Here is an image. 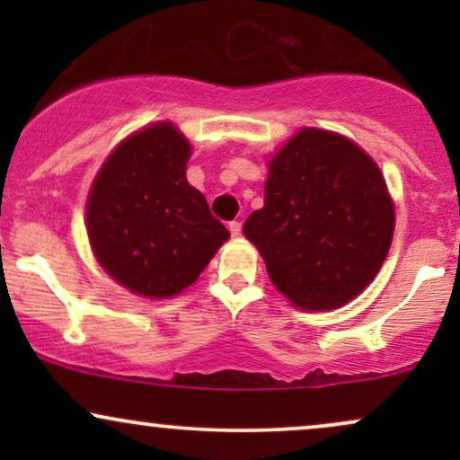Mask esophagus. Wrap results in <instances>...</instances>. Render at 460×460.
Segmentation results:
<instances>
[{"label": "esophagus", "instance_id": "34e87169", "mask_svg": "<svg viewBox=\"0 0 460 460\" xmlns=\"http://www.w3.org/2000/svg\"><path fill=\"white\" fill-rule=\"evenodd\" d=\"M229 231H231V235H234V237L240 235L242 234V223H240V220H231Z\"/></svg>", "mask_w": 460, "mask_h": 460}]
</instances>
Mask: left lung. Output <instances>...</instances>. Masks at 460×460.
I'll return each instance as SVG.
<instances>
[{
	"instance_id": "left-lung-1",
	"label": "left lung",
	"mask_w": 460,
	"mask_h": 460,
	"mask_svg": "<svg viewBox=\"0 0 460 460\" xmlns=\"http://www.w3.org/2000/svg\"><path fill=\"white\" fill-rule=\"evenodd\" d=\"M263 208L244 235L274 288L294 307L350 303L381 270L394 237V203L376 162L332 131L305 128L268 164Z\"/></svg>"
}]
</instances>
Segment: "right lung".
<instances>
[{"instance_id":"1","label":"right lung","mask_w":460,"mask_h":460,"mask_svg":"<svg viewBox=\"0 0 460 460\" xmlns=\"http://www.w3.org/2000/svg\"><path fill=\"white\" fill-rule=\"evenodd\" d=\"M188 160L190 142L175 125H149L110 153L88 194L94 257L140 296H175L229 240L203 194L188 183Z\"/></svg>"}]
</instances>
